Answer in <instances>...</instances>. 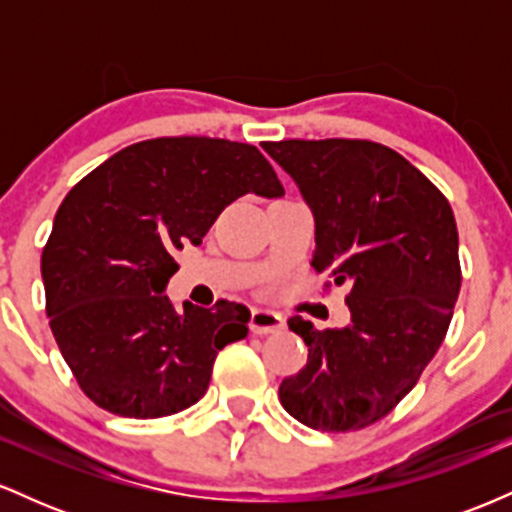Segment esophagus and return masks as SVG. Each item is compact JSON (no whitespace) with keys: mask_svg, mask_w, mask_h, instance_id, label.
<instances>
[{"mask_svg":"<svg viewBox=\"0 0 512 512\" xmlns=\"http://www.w3.org/2000/svg\"><path fill=\"white\" fill-rule=\"evenodd\" d=\"M284 330V317L274 310H252L250 332L252 334H274Z\"/></svg>","mask_w":512,"mask_h":512,"instance_id":"obj_1","label":"esophagus"}]
</instances>
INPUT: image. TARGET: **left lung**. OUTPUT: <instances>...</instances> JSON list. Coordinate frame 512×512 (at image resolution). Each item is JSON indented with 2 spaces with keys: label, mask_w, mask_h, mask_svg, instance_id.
Wrapping results in <instances>:
<instances>
[{
  "label": "left lung",
  "mask_w": 512,
  "mask_h": 512,
  "mask_svg": "<svg viewBox=\"0 0 512 512\" xmlns=\"http://www.w3.org/2000/svg\"><path fill=\"white\" fill-rule=\"evenodd\" d=\"M262 149L313 211V267L351 284L349 325L289 320L308 363L281 383L279 399L317 431H358L397 407L443 344L462 284L455 216L443 192L383 144L286 139Z\"/></svg>",
  "instance_id": "8db88e82"
}]
</instances>
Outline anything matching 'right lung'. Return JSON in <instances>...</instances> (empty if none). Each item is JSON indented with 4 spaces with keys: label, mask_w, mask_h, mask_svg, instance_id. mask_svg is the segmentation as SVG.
Returning a JSON list of instances; mask_svg holds the SVG:
<instances>
[{
    "label": "right lung",
    "mask_w": 512,
    "mask_h": 512,
    "mask_svg": "<svg viewBox=\"0 0 512 512\" xmlns=\"http://www.w3.org/2000/svg\"><path fill=\"white\" fill-rule=\"evenodd\" d=\"M284 195L255 146L211 137L146 139L72 187L40 260L52 334L98 407L158 419L199 402L216 354L248 334L250 310H178L173 252L199 245L238 197Z\"/></svg>",
    "instance_id": "right-lung-1"
}]
</instances>
